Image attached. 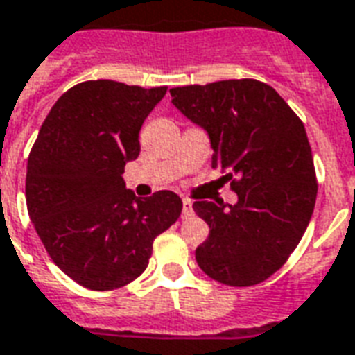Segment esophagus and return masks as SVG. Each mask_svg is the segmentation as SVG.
I'll list each match as a JSON object with an SVG mask.
<instances>
[{
	"mask_svg": "<svg viewBox=\"0 0 355 355\" xmlns=\"http://www.w3.org/2000/svg\"><path fill=\"white\" fill-rule=\"evenodd\" d=\"M191 199H188V198H184L182 199V218H188V216H191V214H193V207H191Z\"/></svg>",
	"mask_w": 355,
	"mask_h": 355,
	"instance_id": "34e87169",
	"label": "esophagus"
}]
</instances>
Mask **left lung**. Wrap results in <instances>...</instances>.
<instances>
[{
	"mask_svg": "<svg viewBox=\"0 0 355 355\" xmlns=\"http://www.w3.org/2000/svg\"><path fill=\"white\" fill-rule=\"evenodd\" d=\"M173 105L211 139L237 203L196 201L211 231L196 250L205 275L254 286L295 250L316 203V171L303 122L269 84L254 78L171 88Z\"/></svg>",
	"mask_w": 355,
	"mask_h": 355,
	"instance_id": "obj_1",
	"label": "left lung"
}]
</instances>
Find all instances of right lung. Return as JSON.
Here are the masks:
<instances>
[{
    "label": "right lung",
    "mask_w": 355,
    "mask_h": 355,
    "mask_svg": "<svg viewBox=\"0 0 355 355\" xmlns=\"http://www.w3.org/2000/svg\"><path fill=\"white\" fill-rule=\"evenodd\" d=\"M167 86L86 80L58 99L28 157L26 203L52 261L77 284L109 291L148 265L154 239L182 212L175 191L137 198L124 167Z\"/></svg>",
    "instance_id": "1"
}]
</instances>
